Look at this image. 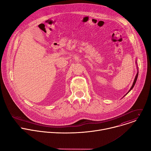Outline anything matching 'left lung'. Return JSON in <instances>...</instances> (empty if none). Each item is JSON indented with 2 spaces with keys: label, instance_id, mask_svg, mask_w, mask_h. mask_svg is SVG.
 Here are the masks:
<instances>
[{
  "label": "left lung",
  "instance_id": "8db88e82",
  "mask_svg": "<svg viewBox=\"0 0 151 151\" xmlns=\"http://www.w3.org/2000/svg\"><path fill=\"white\" fill-rule=\"evenodd\" d=\"M136 65H137V60L136 61ZM137 74H136V76H135V78H134V81H133V85H132V87H131V88L129 90V91L127 92V93L125 94V95H127L129 92H130L133 88V87H134V85H135V83H136V81H137V77H138V74H139V71H138V67H137ZM125 96H124V97Z\"/></svg>",
  "mask_w": 151,
  "mask_h": 151
}]
</instances>
